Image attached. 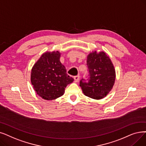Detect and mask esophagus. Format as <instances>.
Instances as JSON below:
<instances>
[{"label": "esophagus", "mask_w": 146, "mask_h": 146, "mask_svg": "<svg viewBox=\"0 0 146 146\" xmlns=\"http://www.w3.org/2000/svg\"><path fill=\"white\" fill-rule=\"evenodd\" d=\"M74 79L75 80V82H79V80H80V76L79 75H78V76H76L74 77Z\"/></svg>", "instance_id": "obj_1"}]
</instances>
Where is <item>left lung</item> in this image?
Instances as JSON below:
<instances>
[{"instance_id": "1", "label": "left lung", "mask_w": 146, "mask_h": 146, "mask_svg": "<svg viewBox=\"0 0 146 146\" xmlns=\"http://www.w3.org/2000/svg\"><path fill=\"white\" fill-rule=\"evenodd\" d=\"M90 77L82 79L80 86L86 96L95 100L106 97L115 84L116 72L109 56L103 51H93L87 56Z\"/></svg>"}]
</instances>
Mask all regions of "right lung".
<instances>
[{
    "mask_svg": "<svg viewBox=\"0 0 146 146\" xmlns=\"http://www.w3.org/2000/svg\"><path fill=\"white\" fill-rule=\"evenodd\" d=\"M60 56L59 51L43 53L31 69V84L36 94L44 100H52L62 96L67 85L74 80L67 74Z\"/></svg>",
    "mask_w": 146,
    "mask_h": 146,
    "instance_id": "add662e5",
    "label": "right lung"
}]
</instances>
